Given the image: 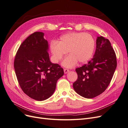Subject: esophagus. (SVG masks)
I'll return each mask as SVG.
<instances>
[{
	"label": "esophagus",
	"mask_w": 128,
	"mask_h": 128,
	"mask_svg": "<svg viewBox=\"0 0 128 128\" xmlns=\"http://www.w3.org/2000/svg\"><path fill=\"white\" fill-rule=\"evenodd\" d=\"M64 74H67V73H68L69 72V70H68V69H64Z\"/></svg>",
	"instance_id": "esophagus-1"
}]
</instances>
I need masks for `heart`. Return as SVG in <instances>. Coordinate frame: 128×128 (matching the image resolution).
Returning <instances> with one entry per match:
<instances>
[{
	"mask_svg": "<svg viewBox=\"0 0 128 128\" xmlns=\"http://www.w3.org/2000/svg\"><path fill=\"white\" fill-rule=\"evenodd\" d=\"M95 42L90 34L71 32L61 36L58 42H51L50 49L53 60L58 62L69 52L70 55L66 58L62 64L67 68L74 67L78 61L81 64L87 62L94 53Z\"/></svg>",
	"mask_w": 128,
	"mask_h": 128,
	"instance_id": "obj_1",
	"label": "heart"
}]
</instances>
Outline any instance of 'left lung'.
<instances>
[{"label": "left lung", "instance_id": "8db88e82", "mask_svg": "<svg viewBox=\"0 0 128 128\" xmlns=\"http://www.w3.org/2000/svg\"><path fill=\"white\" fill-rule=\"evenodd\" d=\"M116 66V57L110 40L97 37L94 57L87 64L76 69L78 78L73 83L74 89L86 98L100 95L109 86Z\"/></svg>", "mask_w": 128, "mask_h": 128}]
</instances>
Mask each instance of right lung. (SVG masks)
I'll return each instance as SVG.
<instances>
[{
    "label": "right lung",
    "mask_w": 128,
    "mask_h": 128,
    "mask_svg": "<svg viewBox=\"0 0 128 128\" xmlns=\"http://www.w3.org/2000/svg\"><path fill=\"white\" fill-rule=\"evenodd\" d=\"M44 34L35 32L27 37L19 48L14 67L18 82L29 97L38 101L50 98L54 92L64 69L50 60L48 42Z\"/></svg>",
    "instance_id": "1"
}]
</instances>
